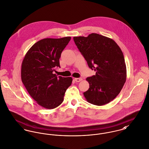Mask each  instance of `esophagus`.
<instances>
[{
	"mask_svg": "<svg viewBox=\"0 0 149 149\" xmlns=\"http://www.w3.org/2000/svg\"><path fill=\"white\" fill-rule=\"evenodd\" d=\"M74 80L76 81V82H80V81H82V78H75L74 79Z\"/></svg>",
	"mask_w": 149,
	"mask_h": 149,
	"instance_id": "esophagus-1",
	"label": "esophagus"
}]
</instances>
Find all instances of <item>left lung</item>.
Returning <instances> with one entry per match:
<instances>
[{
    "mask_svg": "<svg viewBox=\"0 0 149 149\" xmlns=\"http://www.w3.org/2000/svg\"><path fill=\"white\" fill-rule=\"evenodd\" d=\"M73 40L89 67L95 71V75L86 79L89 88L84 97L95 105L108 104L119 95L126 80L121 48L112 39L95 33L74 37Z\"/></svg>",
    "mask_w": 149,
    "mask_h": 149,
    "instance_id": "1",
    "label": "left lung"
}]
</instances>
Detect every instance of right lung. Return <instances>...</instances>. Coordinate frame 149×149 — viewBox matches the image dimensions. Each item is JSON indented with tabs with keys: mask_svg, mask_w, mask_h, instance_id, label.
I'll use <instances>...</instances> for the list:
<instances>
[{
	"mask_svg": "<svg viewBox=\"0 0 149 149\" xmlns=\"http://www.w3.org/2000/svg\"><path fill=\"white\" fill-rule=\"evenodd\" d=\"M70 37L46 38L36 42L22 61L21 79L27 92L41 107L52 109L64 100L72 78L57 77L53 72L59 67L61 54Z\"/></svg>",
	"mask_w": 149,
	"mask_h": 149,
	"instance_id": "right-lung-1",
	"label": "right lung"
}]
</instances>
